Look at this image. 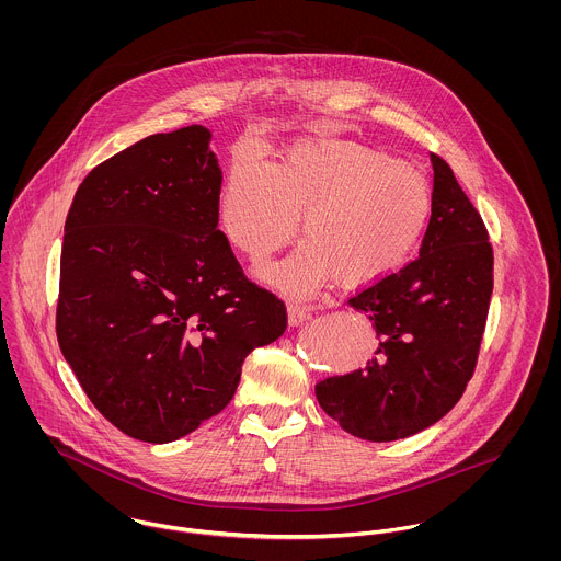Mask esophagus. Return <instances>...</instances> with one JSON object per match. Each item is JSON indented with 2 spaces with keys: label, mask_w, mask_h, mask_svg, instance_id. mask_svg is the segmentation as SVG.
Wrapping results in <instances>:
<instances>
[{
  "label": "esophagus",
  "mask_w": 561,
  "mask_h": 561,
  "mask_svg": "<svg viewBox=\"0 0 561 561\" xmlns=\"http://www.w3.org/2000/svg\"><path fill=\"white\" fill-rule=\"evenodd\" d=\"M287 318H289V323H291V325H300L302 321H307L311 318V307H307V305H298V302H291V305L287 307Z\"/></svg>",
  "instance_id": "esophagus-1"
}]
</instances>
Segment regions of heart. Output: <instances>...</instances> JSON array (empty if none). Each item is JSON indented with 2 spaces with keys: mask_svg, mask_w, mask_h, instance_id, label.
Returning a JSON list of instances; mask_svg holds the SVG:
<instances>
[{
  "mask_svg": "<svg viewBox=\"0 0 561 561\" xmlns=\"http://www.w3.org/2000/svg\"><path fill=\"white\" fill-rule=\"evenodd\" d=\"M434 209L427 176L410 161L354 140L307 136L278 165L241 151L220 196V225L250 259L267 256L298 233L309 240L259 276L307 296L334 274L365 287L393 274L423 238Z\"/></svg>",
  "mask_w": 561,
  "mask_h": 561,
  "instance_id": "1",
  "label": "heart"
}]
</instances>
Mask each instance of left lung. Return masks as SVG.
<instances>
[{
  "instance_id": "obj_1",
  "label": "left lung",
  "mask_w": 561,
  "mask_h": 561,
  "mask_svg": "<svg viewBox=\"0 0 561 561\" xmlns=\"http://www.w3.org/2000/svg\"><path fill=\"white\" fill-rule=\"evenodd\" d=\"M434 209L419 259L347 305L380 339L365 367L321 380L323 412L363 440L389 443L443 419L478 363L492 296V245L449 163L430 156Z\"/></svg>"
}]
</instances>
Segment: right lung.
I'll use <instances>...</instances> for the list:
<instances>
[{"label": "right lung", "instance_id": "add662e5", "mask_svg": "<svg viewBox=\"0 0 561 561\" xmlns=\"http://www.w3.org/2000/svg\"><path fill=\"white\" fill-rule=\"evenodd\" d=\"M211 131L149 136L81 181L65 222L56 332L94 408L172 443L233 400L245 356L287 328L218 231Z\"/></svg>", "mask_w": 561, "mask_h": 561}]
</instances>
